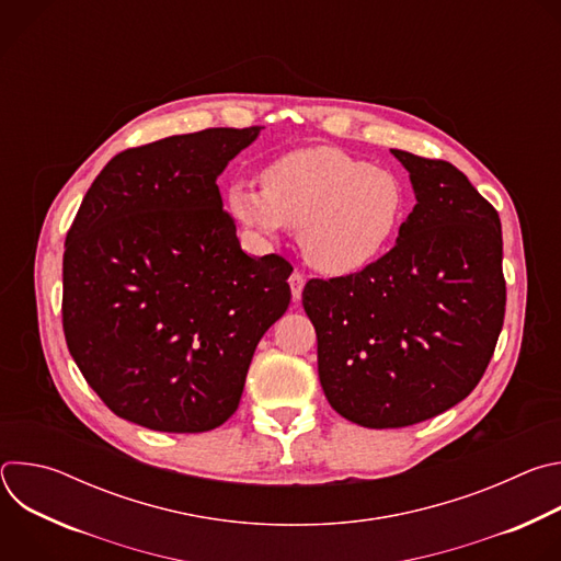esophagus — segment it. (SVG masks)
Segmentation results:
<instances>
[{"mask_svg":"<svg viewBox=\"0 0 561 561\" xmlns=\"http://www.w3.org/2000/svg\"><path fill=\"white\" fill-rule=\"evenodd\" d=\"M288 284H290V290H293V299H299V297H301V290H304V284H306V277L295 271V273L288 277Z\"/></svg>","mask_w":561,"mask_h":561,"instance_id":"esophagus-1","label":"esophagus"}]
</instances>
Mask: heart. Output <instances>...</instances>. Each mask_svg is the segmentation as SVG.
Wrapping results in <instances>:
<instances>
[{
    "label": "heart",
    "mask_w": 561,
    "mask_h": 561,
    "mask_svg": "<svg viewBox=\"0 0 561 561\" xmlns=\"http://www.w3.org/2000/svg\"><path fill=\"white\" fill-rule=\"evenodd\" d=\"M264 188L228 186L234 219L262 237L299 228L306 262L351 275L381 257L409 215V193L394 173L331 146L286 152L264 169Z\"/></svg>",
    "instance_id": "obj_1"
}]
</instances>
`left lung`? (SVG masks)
Returning <instances> with one entry per match:
<instances>
[{
  "instance_id": "obj_1",
  "label": "left lung",
  "mask_w": 561,
  "mask_h": 561,
  "mask_svg": "<svg viewBox=\"0 0 561 561\" xmlns=\"http://www.w3.org/2000/svg\"><path fill=\"white\" fill-rule=\"evenodd\" d=\"M417 197L397 244L359 273L310 279L329 404L366 428H402L453 409L479 383L504 327L502 221L444 159L390 150Z\"/></svg>"
}]
</instances>
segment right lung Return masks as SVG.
<instances>
[{"label": "right lung", "instance_id": "obj_1", "mask_svg": "<svg viewBox=\"0 0 561 561\" xmlns=\"http://www.w3.org/2000/svg\"><path fill=\"white\" fill-rule=\"evenodd\" d=\"M260 126L206 128L115 154L66 234L61 324L89 386L122 420L206 433L239 407L293 266L239 249L217 178Z\"/></svg>", "mask_w": 561, "mask_h": 561}]
</instances>
